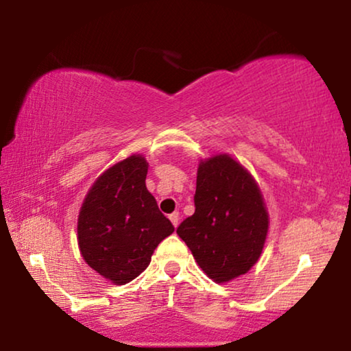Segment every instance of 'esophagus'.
I'll return each instance as SVG.
<instances>
[{
  "mask_svg": "<svg viewBox=\"0 0 351 351\" xmlns=\"http://www.w3.org/2000/svg\"><path fill=\"white\" fill-rule=\"evenodd\" d=\"M169 220L172 222V225H174V227H177V225H179V220H180V214L179 213L169 214Z\"/></svg>",
  "mask_w": 351,
  "mask_h": 351,
  "instance_id": "obj_1",
  "label": "esophagus"
}]
</instances>
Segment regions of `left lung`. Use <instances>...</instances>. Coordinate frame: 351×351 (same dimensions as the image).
<instances>
[{
  "instance_id": "left-lung-1",
  "label": "left lung",
  "mask_w": 351,
  "mask_h": 351,
  "mask_svg": "<svg viewBox=\"0 0 351 351\" xmlns=\"http://www.w3.org/2000/svg\"><path fill=\"white\" fill-rule=\"evenodd\" d=\"M268 213L252 176L228 155L201 161L195 214L177 228L195 261L215 282L251 270L261 257Z\"/></svg>"
}]
</instances>
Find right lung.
<instances>
[{
	"instance_id": "obj_1",
	"label": "right lung",
	"mask_w": 351,
	"mask_h": 351,
	"mask_svg": "<svg viewBox=\"0 0 351 351\" xmlns=\"http://www.w3.org/2000/svg\"><path fill=\"white\" fill-rule=\"evenodd\" d=\"M148 162L132 155L94 182L78 217L81 256L114 285H126L148 267L152 254L174 232L147 190Z\"/></svg>"
}]
</instances>
